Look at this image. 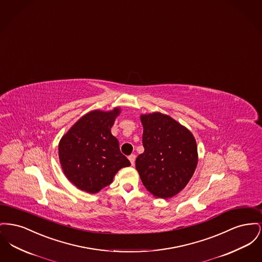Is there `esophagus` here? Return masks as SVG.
<instances>
[{"instance_id": "esophagus-1", "label": "esophagus", "mask_w": 262, "mask_h": 262, "mask_svg": "<svg viewBox=\"0 0 262 262\" xmlns=\"http://www.w3.org/2000/svg\"><path fill=\"white\" fill-rule=\"evenodd\" d=\"M128 159H129L131 165H134V164H135V160H136V156H135L134 154H132V155H130V156L128 157Z\"/></svg>"}]
</instances>
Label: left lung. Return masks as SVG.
<instances>
[{
    "mask_svg": "<svg viewBox=\"0 0 262 262\" xmlns=\"http://www.w3.org/2000/svg\"><path fill=\"white\" fill-rule=\"evenodd\" d=\"M140 119L145 151L136 159V169L149 192L157 198H170L192 178L198 162L196 140L166 114H141Z\"/></svg>",
    "mask_w": 262,
    "mask_h": 262,
    "instance_id": "8db88e82",
    "label": "left lung"
}]
</instances>
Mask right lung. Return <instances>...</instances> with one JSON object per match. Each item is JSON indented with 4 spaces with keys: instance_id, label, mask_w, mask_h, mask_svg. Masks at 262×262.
<instances>
[{
    "instance_id": "obj_1",
    "label": "right lung",
    "mask_w": 262,
    "mask_h": 262,
    "mask_svg": "<svg viewBox=\"0 0 262 262\" xmlns=\"http://www.w3.org/2000/svg\"><path fill=\"white\" fill-rule=\"evenodd\" d=\"M120 111V107L90 111L59 142L58 154L64 174L84 192H99L111 184L119 169L131 165L121 154L118 140L111 134Z\"/></svg>"
}]
</instances>
